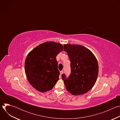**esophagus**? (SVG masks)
<instances>
[{
    "label": "esophagus",
    "mask_w": 120,
    "mask_h": 120,
    "mask_svg": "<svg viewBox=\"0 0 120 120\" xmlns=\"http://www.w3.org/2000/svg\"><path fill=\"white\" fill-rule=\"evenodd\" d=\"M60 75H62V74L63 73V71H61L60 72ZM60 77H61V76H60Z\"/></svg>",
    "instance_id": "esophagus-1"
}]
</instances>
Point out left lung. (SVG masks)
Here are the masks:
<instances>
[{
	"mask_svg": "<svg viewBox=\"0 0 120 120\" xmlns=\"http://www.w3.org/2000/svg\"><path fill=\"white\" fill-rule=\"evenodd\" d=\"M64 50L71 62L69 76L62 75L66 89L73 95L84 94L96 82L99 70L97 59L91 51L81 45H64Z\"/></svg>",
	"mask_w": 120,
	"mask_h": 120,
	"instance_id": "left-lung-1",
	"label": "left lung"
}]
</instances>
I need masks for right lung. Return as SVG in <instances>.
I'll return each mask as SVG.
<instances>
[{"instance_id":"right-lung-1","label":"right lung","mask_w":120,"mask_h":120,"mask_svg":"<svg viewBox=\"0 0 120 120\" xmlns=\"http://www.w3.org/2000/svg\"><path fill=\"white\" fill-rule=\"evenodd\" d=\"M63 50L61 44L46 42L28 54L25 63V73L34 88L45 92L53 88L60 75L56 57Z\"/></svg>"}]
</instances>
